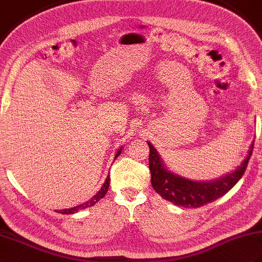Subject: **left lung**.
Here are the masks:
<instances>
[{"label": "left lung", "instance_id": "obj_1", "mask_svg": "<svg viewBox=\"0 0 262 262\" xmlns=\"http://www.w3.org/2000/svg\"><path fill=\"white\" fill-rule=\"evenodd\" d=\"M147 144L149 146L148 166L154 190L161 197L177 206L197 208L214 202L236 185L247 170L254 141L250 146L246 160H243L242 164L235 171L220 179L206 182L188 180L186 178L172 173L168 166L163 163V160H161L158 151L152 144L149 142Z\"/></svg>", "mask_w": 262, "mask_h": 262}]
</instances>
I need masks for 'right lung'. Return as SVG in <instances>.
Listing matches in <instances>:
<instances>
[{
  "instance_id": "add662e5",
  "label": "right lung",
  "mask_w": 262,
  "mask_h": 262,
  "mask_svg": "<svg viewBox=\"0 0 262 262\" xmlns=\"http://www.w3.org/2000/svg\"><path fill=\"white\" fill-rule=\"evenodd\" d=\"M121 149H122V148H120L119 151L117 152L115 159L118 158V155L120 154ZM109 182H110V178H109V176H108L107 179H105V181H104V183H103V186L101 187V189H100V190L97 192V194H94V196H93L90 200H88V202H85L84 204H82V205H80V206H76V207H72V208H69V209L60 210L59 213H60V214H74V213H77V211H79L80 209H84V208H88V207H91V206H93V205H96V204L99 202V200L101 199V198H103L104 194L107 193L108 188H109Z\"/></svg>"
}]
</instances>
